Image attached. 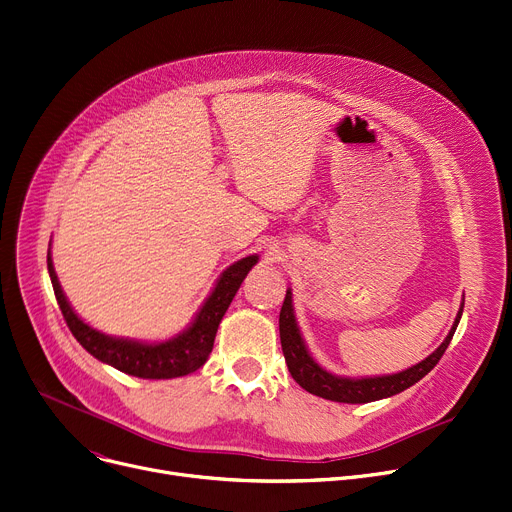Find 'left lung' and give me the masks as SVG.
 I'll list each match as a JSON object with an SVG mask.
<instances>
[{
  "mask_svg": "<svg viewBox=\"0 0 512 512\" xmlns=\"http://www.w3.org/2000/svg\"><path fill=\"white\" fill-rule=\"evenodd\" d=\"M463 313V304L457 313V319L449 331V335L426 360L418 362L416 366L401 370L397 374H385V377H366V379H346V377H335V374L327 372L321 368L313 356L306 350L300 329L296 325L294 309H292V292L286 290V298L280 311V342H282V352L288 364V370L292 374V379L304 389L313 395H319L323 399L339 401V403H368V401H377L385 399L391 395H397L405 391L407 387L416 385L420 379H424L426 374L438 364V360L445 354L449 348L451 339L455 335V329L459 325Z\"/></svg>",
  "mask_w": 512,
  "mask_h": 512,
  "instance_id": "left-lung-1",
  "label": "left lung"
}]
</instances>
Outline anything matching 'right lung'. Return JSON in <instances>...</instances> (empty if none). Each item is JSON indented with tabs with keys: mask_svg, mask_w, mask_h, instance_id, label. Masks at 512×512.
<instances>
[{
	"mask_svg": "<svg viewBox=\"0 0 512 512\" xmlns=\"http://www.w3.org/2000/svg\"><path fill=\"white\" fill-rule=\"evenodd\" d=\"M257 259H259L257 255H249L241 261L232 263L220 276L208 300L203 302L193 323L177 337L160 344H144V342H133V339L111 337L86 325L74 313V309L70 306V302H67L59 286L53 261H51V253L47 255V267H49L51 284L55 290L59 309L63 313V319L88 354H92L100 362L115 366L125 374H131V377L175 379V377H185V374L195 372L197 368L206 364L214 348L218 325L224 313L228 311L236 290L241 288L243 280L247 278Z\"/></svg>",
	"mask_w": 512,
	"mask_h": 512,
	"instance_id": "obj_1",
	"label": "right lung"
}]
</instances>
